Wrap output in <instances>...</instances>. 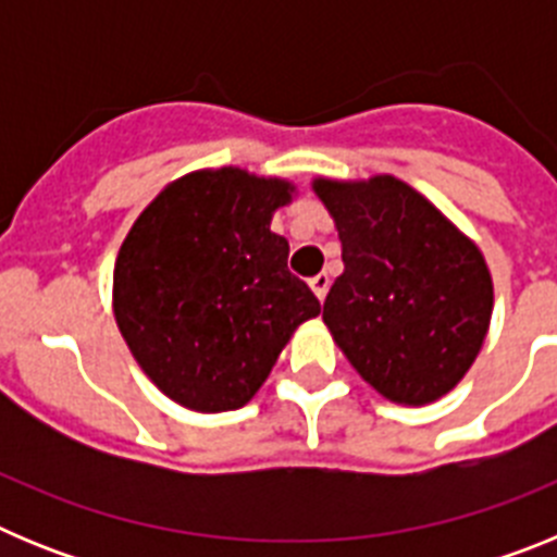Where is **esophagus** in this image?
I'll return each mask as SVG.
<instances>
[{"label": "esophagus", "instance_id": "obj_1", "mask_svg": "<svg viewBox=\"0 0 557 557\" xmlns=\"http://www.w3.org/2000/svg\"><path fill=\"white\" fill-rule=\"evenodd\" d=\"M309 287H312V293L318 295V301H323L329 293V275L326 273H318L314 278H309Z\"/></svg>", "mask_w": 557, "mask_h": 557}]
</instances>
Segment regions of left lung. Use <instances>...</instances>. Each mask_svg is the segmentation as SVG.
Returning <instances> with one entry per match:
<instances>
[{"label":"left lung","mask_w":557,"mask_h":557,"mask_svg":"<svg viewBox=\"0 0 557 557\" xmlns=\"http://www.w3.org/2000/svg\"><path fill=\"white\" fill-rule=\"evenodd\" d=\"M343 275L323 323L357 373L396 405H430L466 376L488 334L494 284L469 236L405 181L318 178Z\"/></svg>","instance_id":"left-lung-1"}]
</instances>
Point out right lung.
Listing matches in <instances>:
<instances>
[{"label": "right lung", "mask_w": 557, "mask_h": 557, "mask_svg": "<svg viewBox=\"0 0 557 557\" xmlns=\"http://www.w3.org/2000/svg\"><path fill=\"white\" fill-rule=\"evenodd\" d=\"M293 184L223 166L184 175L127 231L113 314L164 396L198 412L248 405L304 321L321 312L270 231Z\"/></svg>", "instance_id": "add662e5"}]
</instances>
